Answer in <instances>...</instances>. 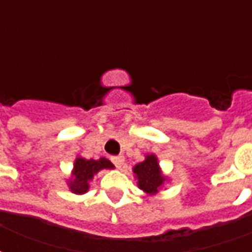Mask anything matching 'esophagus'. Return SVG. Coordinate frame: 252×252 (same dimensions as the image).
<instances>
[{
	"label": "esophagus",
	"mask_w": 252,
	"mask_h": 252,
	"mask_svg": "<svg viewBox=\"0 0 252 252\" xmlns=\"http://www.w3.org/2000/svg\"><path fill=\"white\" fill-rule=\"evenodd\" d=\"M112 162L117 169H121L124 164V157H112Z\"/></svg>",
	"instance_id": "obj_1"
}]
</instances>
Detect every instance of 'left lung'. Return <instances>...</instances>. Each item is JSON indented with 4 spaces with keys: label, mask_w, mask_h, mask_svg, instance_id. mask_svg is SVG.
Masks as SVG:
<instances>
[{
    "label": "left lung",
    "mask_w": 252,
    "mask_h": 252,
    "mask_svg": "<svg viewBox=\"0 0 252 252\" xmlns=\"http://www.w3.org/2000/svg\"><path fill=\"white\" fill-rule=\"evenodd\" d=\"M135 180H137V188L143 190L147 195H155L166 184L167 177L159 166L158 158L155 154H147L140 163L133 166Z\"/></svg>",
    "instance_id": "left-lung-1"
}]
</instances>
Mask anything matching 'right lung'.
Instances as JSON below:
<instances>
[{
    "mask_svg": "<svg viewBox=\"0 0 252 252\" xmlns=\"http://www.w3.org/2000/svg\"><path fill=\"white\" fill-rule=\"evenodd\" d=\"M105 169H115L109 159H85L77 157L72 164L71 175L66 180L68 189L74 194H85L90 188L89 182L93 180L94 175Z\"/></svg>",
    "mask_w": 252,
    "mask_h": 252,
    "instance_id": "obj_1",
    "label": "right lung"
}]
</instances>
